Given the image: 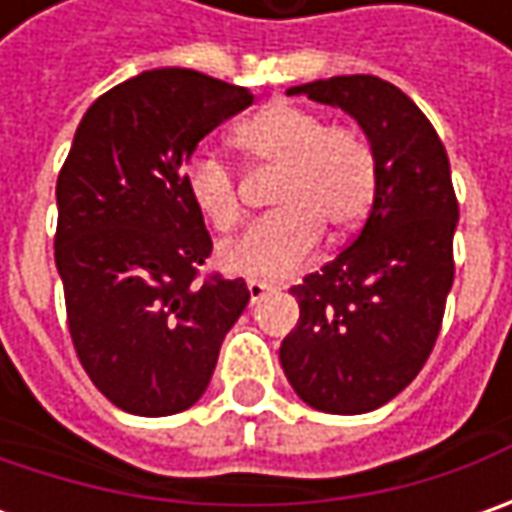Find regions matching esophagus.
Returning <instances> with one entry per match:
<instances>
[{"mask_svg": "<svg viewBox=\"0 0 512 512\" xmlns=\"http://www.w3.org/2000/svg\"><path fill=\"white\" fill-rule=\"evenodd\" d=\"M273 285L270 282H262V279H247V293H250V302H259L265 293H270Z\"/></svg>", "mask_w": 512, "mask_h": 512, "instance_id": "obj_1", "label": "esophagus"}]
</instances>
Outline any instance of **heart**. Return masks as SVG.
I'll use <instances>...</instances> for the list:
<instances>
[{
    "instance_id": "b5f03b06",
    "label": "heart",
    "mask_w": 512,
    "mask_h": 512,
    "mask_svg": "<svg viewBox=\"0 0 512 512\" xmlns=\"http://www.w3.org/2000/svg\"><path fill=\"white\" fill-rule=\"evenodd\" d=\"M230 142L250 165L279 170L270 190L276 210L219 247V262L230 273L285 276L316 253L322 230H330V239H344L373 207L376 156L359 130L327 128L325 116L276 102L242 122ZM182 179L193 207L213 230L230 233L242 222L239 185L225 162L196 156Z\"/></svg>"
}]
</instances>
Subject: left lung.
Segmentation results:
<instances>
[{"label":"left lung","mask_w":512,"mask_h":512,"mask_svg":"<svg viewBox=\"0 0 512 512\" xmlns=\"http://www.w3.org/2000/svg\"><path fill=\"white\" fill-rule=\"evenodd\" d=\"M287 93L350 113L376 156L370 216L333 262L290 287L299 322L279 350L302 402L359 416L399 396L436 344L459 202L439 133L396 85L356 73Z\"/></svg>","instance_id":"1"}]
</instances>
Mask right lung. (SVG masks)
Listing matches in <instances>:
<instances>
[{
  "instance_id": "obj_1",
  "label": "right lung",
  "mask_w": 512,
  "mask_h": 512,
  "mask_svg": "<svg viewBox=\"0 0 512 512\" xmlns=\"http://www.w3.org/2000/svg\"><path fill=\"white\" fill-rule=\"evenodd\" d=\"M250 105L247 88L159 68L102 93L76 128L53 256L76 356L125 413L199 402L250 302L245 279H196L213 242L182 179L207 133Z\"/></svg>"
}]
</instances>
